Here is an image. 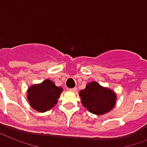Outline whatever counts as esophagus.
Listing matches in <instances>:
<instances>
[{"label":"esophagus","instance_id":"obj_1","mask_svg":"<svg viewBox=\"0 0 147 147\" xmlns=\"http://www.w3.org/2000/svg\"><path fill=\"white\" fill-rule=\"evenodd\" d=\"M69 90H71V91H74V92H77L78 91V88H70Z\"/></svg>","mask_w":147,"mask_h":147}]
</instances>
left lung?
I'll list each match as a JSON object with an SVG mask.
<instances>
[{"instance_id":"1","label":"left lung","mask_w":147,"mask_h":147,"mask_svg":"<svg viewBox=\"0 0 147 147\" xmlns=\"http://www.w3.org/2000/svg\"><path fill=\"white\" fill-rule=\"evenodd\" d=\"M79 94L83 105L93 114H105L115 105L116 95L114 91L101 87L95 81L87 84L85 89Z\"/></svg>"}]
</instances>
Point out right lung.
Masks as SVG:
<instances>
[{
    "label": "right lung",
    "mask_w": 147,
    "mask_h": 147,
    "mask_svg": "<svg viewBox=\"0 0 147 147\" xmlns=\"http://www.w3.org/2000/svg\"><path fill=\"white\" fill-rule=\"evenodd\" d=\"M63 91L53 81L46 80L40 84L33 85L28 90V100L31 107L39 112L49 111L57 104V99Z\"/></svg>",
    "instance_id": "add662e5"
}]
</instances>
